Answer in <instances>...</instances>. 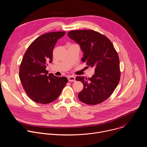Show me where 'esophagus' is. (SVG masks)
Here are the masks:
<instances>
[{"instance_id":"1","label":"esophagus","mask_w":147,"mask_h":147,"mask_svg":"<svg viewBox=\"0 0 147 147\" xmlns=\"http://www.w3.org/2000/svg\"><path fill=\"white\" fill-rule=\"evenodd\" d=\"M68 80L71 82H74L76 81V78L73 76H70L68 77Z\"/></svg>"}]
</instances>
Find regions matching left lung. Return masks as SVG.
<instances>
[{
	"instance_id": "1",
	"label": "left lung",
	"mask_w": 147,
	"mask_h": 147,
	"mask_svg": "<svg viewBox=\"0 0 147 147\" xmlns=\"http://www.w3.org/2000/svg\"><path fill=\"white\" fill-rule=\"evenodd\" d=\"M68 36L81 47L84 52L82 61L87 67L95 68L91 78L77 76L83 90L79 99L87 105H95L106 100L112 94L120 78V62L117 51L107 36L91 30H73Z\"/></svg>"
}]
</instances>
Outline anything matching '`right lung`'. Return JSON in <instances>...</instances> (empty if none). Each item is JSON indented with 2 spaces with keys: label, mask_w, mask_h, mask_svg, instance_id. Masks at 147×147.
I'll list each match as a JSON object with an SVG mask.
<instances>
[{
  "label": "right lung",
  "mask_w": 147,
  "mask_h": 147,
  "mask_svg": "<svg viewBox=\"0 0 147 147\" xmlns=\"http://www.w3.org/2000/svg\"><path fill=\"white\" fill-rule=\"evenodd\" d=\"M65 31L44 34L28 47L19 69V77L27 95L36 103L47 104L56 100L68 82L65 77L48 75L46 67L52 62L53 49Z\"/></svg>",
  "instance_id": "add662e5"
}]
</instances>
